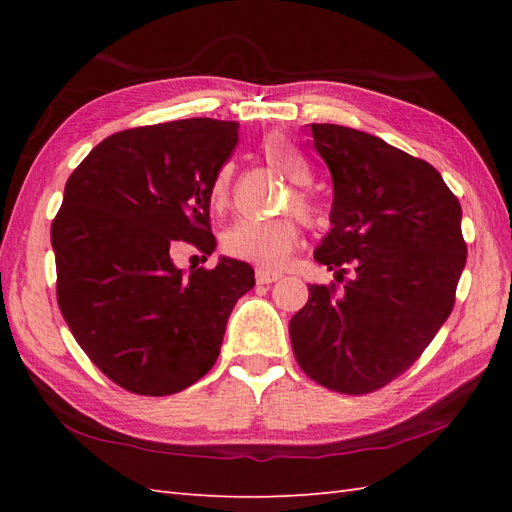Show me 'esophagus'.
Returning <instances> with one entry per match:
<instances>
[{
  "label": "esophagus",
  "instance_id": "esophagus-1",
  "mask_svg": "<svg viewBox=\"0 0 512 512\" xmlns=\"http://www.w3.org/2000/svg\"><path fill=\"white\" fill-rule=\"evenodd\" d=\"M257 284H275L277 279H281L279 273H268V270H257L255 273Z\"/></svg>",
  "mask_w": 512,
  "mask_h": 512
}]
</instances>
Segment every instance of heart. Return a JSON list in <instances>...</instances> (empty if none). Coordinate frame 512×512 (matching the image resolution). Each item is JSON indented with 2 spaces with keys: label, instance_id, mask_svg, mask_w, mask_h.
<instances>
[{
  "label": "heart",
  "instance_id": "1",
  "mask_svg": "<svg viewBox=\"0 0 512 512\" xmlns=\"http://www.w3.org/2000/svg\"><path fill=\"white\" fill-rule=\"evenodd\" d=\"M262 156L270 167L284 173L295 184L310 182V167L297 147L290 143L286 136L270 134L262 143ZM233 184V167L224 165L217 169L213 182L209 187V198L213 206H226L231 198ZM288 204L295 209L303 220L314 222L319 215L317 202L306 189H295L288 198ZM299 242V226L292 217H279V220H250V217H239L222 235V244L228 255L237 259H246L255 266L275 270L284 266L290 250Z\"/></svg>",
  "mask_w": 512,
  "mask_h": 512
}]
</instances>
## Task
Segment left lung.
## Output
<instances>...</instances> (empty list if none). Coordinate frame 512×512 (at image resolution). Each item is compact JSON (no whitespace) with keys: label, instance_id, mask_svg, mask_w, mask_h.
Segmentation results:
<instances>
[{"label":"left lung","instance_id":"obj_1","mask_svg":"<svg viewBox=\"0 0 512 512\" xmlns=\"http://www.w3.org/2000/svg\"><path fill=\"white\" fill-rule=\"evenodd\" d=\"M334 184L330 233L314 259L343 281L310 286L290 319L292 352L314 383L361 396L418 361L455 303L466 264L462 206L429 162L358 129L312 123Z\"/></svg>","mask_w":512,"mask_h":512}]
</instances>
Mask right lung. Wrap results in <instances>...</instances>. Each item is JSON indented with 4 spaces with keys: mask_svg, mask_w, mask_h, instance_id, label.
I'll list each match as a JSON object with an SVG mask.
<instances>
[{
    "mask_svg": "<svg viewBox=\"0 0 512 512\" xmlns=\"http://www.w3.org/2000/svg\"><path fill=\"white\" fill-rule=\"evenodd\" d=\"M237 145V123L187 118L125 129L96 145L65 182L52 222L57 301L76 343L138 396H169L220 354L246 262L184 273L173 255H211L209 187Z\"/></svg>",
    "mask_w": 512,
    "mask_h": 512,
    "instance_id": "add662e5",
    "label": "right lung"
}]
</instances>
